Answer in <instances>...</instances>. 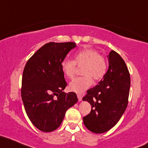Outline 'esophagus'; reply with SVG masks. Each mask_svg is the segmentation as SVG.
Instances as JSON below:
<instances>
[{
	"instance_id": "esophagus-1",
	"label": "esophagus",
	"mask_w": 148,
	"mask_h": 148,
	"mask_svg": "<svg viewBox=\"0 0 148 148\" xmlns=\"http://www.w3.org/2000/svg\"><path fill=\"white\" fill-rule=\"evenodd\" d=\"M77 97H78V100H79V101H82V96L81 94H77Z\"/></svg>"
}]
</instances>
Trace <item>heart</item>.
I'll list each match as a JSON object with an SVG mask.
<instances>
[{
  "instance_id": "b5f03b06",
  "label": "heart",
  "mask_w": 148,
  "mask_h": 148,
  "mask_svg": "<svg viewBox=\"0 0 148 148\" xmlns=\"http://www.w3.org/2000/svg\"><path fill=\"white\" fill-rule=\"evenodd\" d=\"M76 64L79 66L84 64L82 70L84 76L75 78L69 83V90L77 93H82L91 86L92 77L95 80H100L108 71L105 58L99 55L98 50L92 48L79 51L74 55V60L64 58L62 61V70L69 79H71L75 74Z\"/></svg>"
}]
</instances>
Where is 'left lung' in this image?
<instances>
[{
    "mask_svg": "<svg viewBox=\"0 0 148 148\" xmlns=\"http://www.w3.org/2000/svg\"><path fill=\"white\" fill-rule=\"evenodd\" d=\"M108 58L109 68L105 76L83 98L92 106L90 112L83 118L84 124L95 134H103L114 127L128 105L131 80L126 63L114 50Z\"/></svg>",
    "mask_w": 148,
    "mask_h": 148,
    "instance_id": "8db88e82",
    "label": "left lung"
}]
</instances>
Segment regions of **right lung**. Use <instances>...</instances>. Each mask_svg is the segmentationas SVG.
<instances>
[{
  "instance_id": "add662e5",
  "label": "right lung",
  "mask_w": 148,
  "mask_h": 148,
  "mask_svg": "<svg viewBox=\"0 0 148 148\" xmlns=\"http://www.w3.org/2000/svg\"><path fill=\"white\" fill-rule=\"evenodd\" d=\"M75 43H46L27 61L22 82V98L27 116L36 127L51 132L62 122L66 110L77 103L75 92H63L66 82L61 62Z\"/></svg>"
}]
</instances>
